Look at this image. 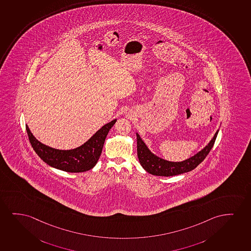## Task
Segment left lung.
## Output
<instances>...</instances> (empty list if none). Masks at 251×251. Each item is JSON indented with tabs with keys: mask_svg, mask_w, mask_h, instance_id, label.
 <instances>
[{
	"mask_svg": "<svg viewBox=\"0 0 251 251\" xmlns=\"http://www.w3.org/2000/svg\"><path fill=\"white\" fill-rule=\"evenodd\" d=\"M219 130L216 131L209 143L196 155L182 162H170L154 155L145 144L139 134L137 135V155L144 170L153 176H173L194 170L205 159L215 144Z\"/></svg>",
	"mask_w": 251,
	"mask_h": 251,
	"instance_id": "left-lung-1",
	"label": "left lung"
}]
</instances>
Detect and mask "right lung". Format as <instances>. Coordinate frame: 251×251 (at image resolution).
Segmentation results:
<instances>
[{"label": "right lung", "instance_id": "obj_1", "mask_svg": "<svg viewBox=\"0 0 251 251\" xmlns=\"http://www.w3.org/2000/svg\"><path fill=\"white\" fill-rule=\"evenodd\" d=\"M116 122L117 119H114L105 124L87 142L72 150H59L48 147L36 140L27 125L26 131L33 149L49 166L65 172H85L96 165L102 152L105 138Z\"/></svg>", "mask_w": 251, "mask_h": 251}]
</instances>
